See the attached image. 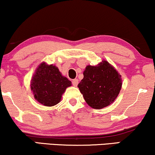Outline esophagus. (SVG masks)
<instances>
[{"label":"esophagus","mask_w":155,"mask_h":155,"mask_svg":"<svg viewBox=\"0 0 155 155\" xmlns=\"http://www.w3.org/2000/svg\"><path fill=\"white\" fill-rule=\"evenodd\" d=\"M72 83H73V86L76 87L78 85V79H75V80H73V81H72Z\"/></svg>","instance_id":"esophagus-1"}]
</instances>
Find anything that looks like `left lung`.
Returning a JSON list of instances; mask_svg holds the SVG:
<instances>
[{
    "mask_svg": "<svg viewBox=\"0 0 155 155\" xmlns=\"http://www.w3.org/2000/svg\"><path fill=\"white\" fill-rule=\"evenodd\" d=\"M78 88L90 107L101 109L115 101L122 87L121 75L107 60L97 65H88Z\"/></svg>",
    "mask_w": 155,
    "mask_h": 155,
    "instance_id": "left-lung-1",
    "label": "left lung"
}]
</instances>
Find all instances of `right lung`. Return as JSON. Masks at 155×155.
Segmentation results:
<instances>
[{"mask_svg": "<svg viewBox=\"0 0 155 155\" xmlns=\"http://www.w3.org/2000/svg\"><path fill=\"white\" fill-rule=\"evenodd\" d=\"M72 82L56 65L42 62L38 65L30 81V88L38 102L46 107H53L61 100L65 90Z\"/></svg>", "mask_w": 155, "mask_h": 155, "instance_id": "obj_1", "label": "right lung"}]
</instances>
